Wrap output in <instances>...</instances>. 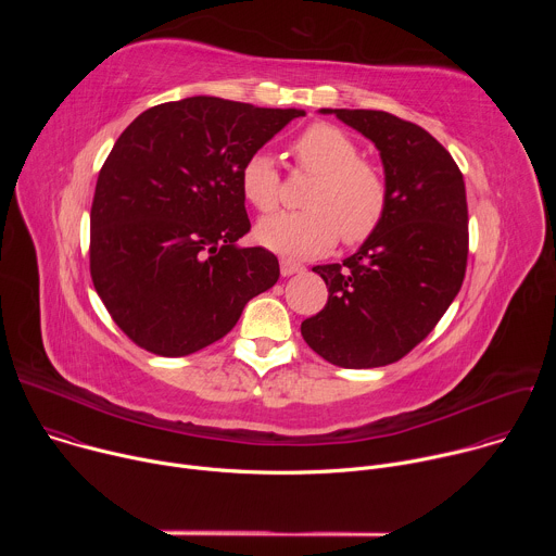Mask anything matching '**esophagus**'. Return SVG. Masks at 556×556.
I'll return each instance as SVG.
<instances>
[{
  "label": "esophagus",
  "instance_id": "1",
  "mask_svg": "<svg viewBox=\"0 0 556 556\" xmlns=\"http://www.w3.org/2000/svg\"><path fill=\"white\" fill-rule=\"evenodd\" d=\"M279 268H281V275L283 277H290V275H296V273H303L305 268H303V264H299V262H294V260H281L279 262Z\"/></svg>",
  "mask_w": 556,
  "mask_h": 556
}]
</instances>
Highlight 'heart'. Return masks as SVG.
Wrapping results in <instances>:
<instances>
[{
  "label": "heart",
  "mask_w": 556,
  "mask_h": 556,
  "mask_svg": "<svg viewBox=\"0 0 556 556\" xmlns=\"http://www.w3.org/2000/svg\"><path fill=\"white\" fill-rule=\"evenodd\" d=\"M290 149L296 167L316 176L303 198L305 211L260 222L257 240L292 257L324 255L339 237L345 247L371 240L389 211V185L374 163L361 157L356 140L330 123H312ZM240 187L260 213L279 206L281 178L266 153H253L244 163Z\"/></svg>",
  "instance_id": "obj_1"
}]
</instances>
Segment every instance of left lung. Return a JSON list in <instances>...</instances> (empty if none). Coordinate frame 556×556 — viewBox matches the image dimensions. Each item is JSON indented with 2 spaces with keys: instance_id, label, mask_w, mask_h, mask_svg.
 Wrapping results in <instances>:
<instances>
[{
  "instance_id": "left-lung-1",
  "label": "left lung",
  "mask_w": 556,
  "mask_h": 556,
  "mask_svg": "<svg viewBox=\"0 0 556 556\" xmlns=\"http://www.w3.org/2000/svg\"><path fill=\"white\" fill-rule=\"evenodd\" d=\"M380 151L389 211L343 264L314 266L326 307L301 324L328 363L363 369L407 356L457 296L468 257V206L459 167L420 125L378 110H321Z\"/></svg>"
}]
</instances>
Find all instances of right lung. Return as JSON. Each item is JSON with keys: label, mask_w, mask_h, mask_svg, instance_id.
<instances>
[{"label": "right lung", "mask_w": 556, "mask_h": 556, "mask_svg": "<svg viewBox=\"0 0 556 556\" xmlns=\"http://www.w3.org/2000/svg\"><path fill=\"white\" fill-rule=\"evenodd\" d=\"M303 110L191 97L142 112L101 167L90 275L114 324L142 350L187 356L226 337L279 279L277 257L242 249V167Z\"/></svg>", "instance_id": "right-lung-1"}]
</instances>
